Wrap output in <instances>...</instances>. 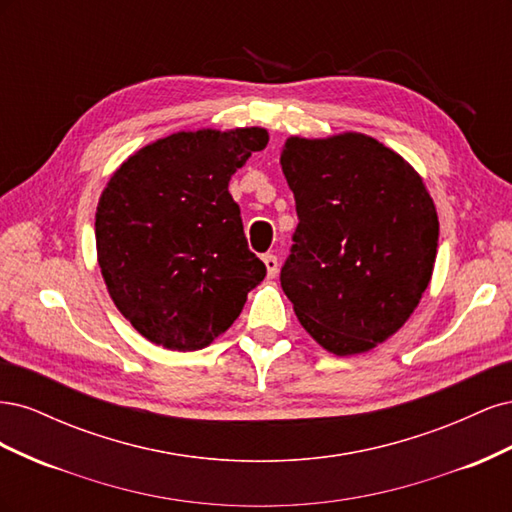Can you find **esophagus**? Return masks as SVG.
Returning a JSON list of instances; mask_svg holds the SVG:
<instances>
[{
    "instance_id": "34e87169",
    "label": "esophagus",
    "mask_w": 512,
    "mask_h": 512,
    "mask_svg": "<svg viewBox=\"0 0 512 512\" xmlns=\"http://www.w3.org/2000/svg\"><path fill=\"white\" fill-rule=\"evenodd\" d=\"M262 262H265V267H267V275L275 277L277 275V256L265 254V256H262Z\"/></svg>"
}]
</instances>
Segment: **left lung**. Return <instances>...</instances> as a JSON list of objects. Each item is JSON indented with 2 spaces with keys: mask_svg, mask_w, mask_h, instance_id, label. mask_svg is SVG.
I'll return each mask as SVG.
<instances>
[{
  "mask_svg": "<svg viewBox=\"0 0 512 512\" xmlns=\"http://www.w3.org/2000/svg\"><path fill=\"white\" fill-rule=\"evenodd\" d=\"M299 226L282 288L301 327L337 356L369 352L418 307L440 222L423 177L376 138L290 136L280 158Z\"/></svg>",
  "mask_w": 512,
  "mask_h": 512,
  "instance_id": "8db88e82",
  "label": "left lung"
}]
</instances>
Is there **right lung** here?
<instances>
[{"label": "right lung", "instance_id": "right-lung-1", "mask_svg": "<svg viewBox=\"0 0 512 512\" xmlns=\"http://www.w3.org/2000/svg\"><path fill=\"white\" fill-rule=\"evenodd\" d=\"M269 143L265 128L183 130L123 162L96 209V250L113 303L151 344H213L267 275L228 181Z\"/></svg>", "mask_w": 512, "mask_h": 512}]
</instances>
